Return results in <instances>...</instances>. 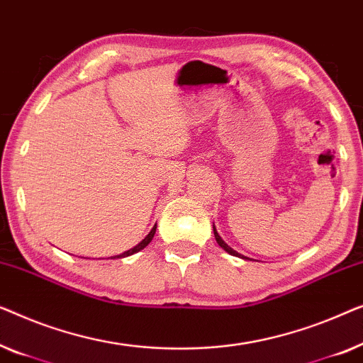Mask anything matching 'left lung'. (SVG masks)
Masks as SVG:
<instances>
[{
    "mask_svg": "<svg viewBox=\"0 0 363 363\" xmlns=\"http://www.w3.org/2000/svg\"><path fill=\"white\" fill-rule=\"evenodd\" d=\"M213 235H216V240H217V243H218V245H220V247H222L223 250H225V252H227V253H230V255H233V257H242V255H240V253H237V252H235V250H233V248H230V247H228V245H227L225 242H223V240H222V237H220V235H218V233H217V230H216V225H213Z\"/></svg>",
    "mask_w": 363,
    "mask_h": 363,
    "instance_id": "1",
    "label": "left lung"
}]
</instances>
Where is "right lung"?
<instances>
[{"mask_svg": "<svg viewBox=\"0 0 363 363\" xmlns=\"http://www.w3.org/2000/svg\"><path fill=\"white\" fill-rule=\"evenodd\" d=\"M155 233H156V225H155V227H152V230H151L150 233H147V235H146V237H145V240H141V242H140V243H138L135 248H131V250H128V252H125V253H121V255H118V258H123V257H130V255H133V253H136V252H140V250H143V248H145V247H146V245L151 242V240H152V237H155Z\"/></svg>", "mask_w": 363, "mask_h": 363, "instance_id": "add662e5", "label": "right lung"}]
</instances>
